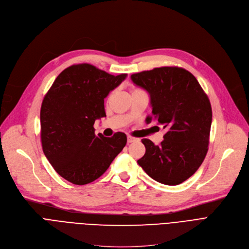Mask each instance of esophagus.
Listing matches in <instances>:
<instances>
[{"instance_id":"obj_1","label":"esophagus","mask_w":249,"mask_h":249,"mask_svg":"<svg viewBox=\"0 0 249 249\" xmlns=\"http://www.w3.org/2000/svg\"><path fill=\"white\" fill-rule=\"evenodd\" d=\"M135 141H137V138H135V137H132V136L127 137V142L128 143H132V142H135Z\"/></svg>"}]
</instances>
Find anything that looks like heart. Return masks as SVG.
<instances>
[{"label": "heart", "instance_id": "heart-1", "mask_svg": "<svg viewBox=\"0 0 249 249\" xmlns=\"http://www.w3.org/2000/svg\"><path fill=\"white\" fill-rule=\"evenodd\" d=\"M136 91H142V90L139 89V88H134V89H133V92H136Z\"/></svg>", "mask_w": 249, "mask_h": 249}]
</instances>
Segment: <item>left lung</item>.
Listing matches in <instances>:
<instances>
[{
    "label": "left lung",
    "instance_id": "1",
    "mask_svg": "<svg viewBox=\"0 0 249 249\" xmlns=\"http://www.w3.org/2000/svg\"><path fill=\"white\" fill-rule=\"evenodd\" d=\"M135 85L150 95L152 115L166 129L155 145L142 139L146 152L137 163L152 179L178 185L200 167L208 151L212 121L210 101L196 78L179 67H160L131 75Z\"/></svg>",
    "mask_w": 249,
    "mask_h": 249
}]
</instances>
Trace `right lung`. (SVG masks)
I'll list each match as a JSON object with an SVG mask.
<instances>
[{
	"mask_svg": "<svg viewBox=\"0 0 249 249\" xmlns=\"http://www.w3.org/2000/svg\"><path fill=\"white\" fill-rule=\"evenodd\" d=\"M127 74L114 76L90 64L62 71L41 107L43 151L55 171L76 185L100 177L125 147L127 137L95 134V120L106 117L104 99Z\"/></svg>",
	"mask_w": 249,
	"mask_h": 249,
	"instance_id": "obj_1",
	"label": "right lung"
}]
</instances>
